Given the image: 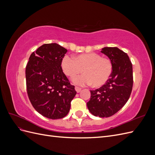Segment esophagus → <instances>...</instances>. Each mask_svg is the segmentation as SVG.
I'll return each instance as SVG.
<instances>
[{
	"instance_id": "esophagus-1",
	"label": "esophagus",
	"mask_w": 155,
	"mask_h": 155,
	"mask_svg": "<svg viewBox=\"0 0 155 155\" xmlns=\"http://www.w3.org/2000/svg\"><path fill=\"white\" fill-rule=\"evenodd\" d=\"M75 90H76V91L78 93H79V92H80V91H81V88L80 87H75Z\"/></svg>"
}]
</instances>
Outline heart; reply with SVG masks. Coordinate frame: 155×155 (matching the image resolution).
Segmentation results:
<instances>
[{
	"label": "heart",
	"instance_id": "heart-1",
	"mask_svg": "<svg viewBox=\"0 0 155 155\" xmlns=\"http://www.w3.org/2000/svg\"><path fill=\"white\" fill-rule=\"evenodd\" d=\"M61 67L67 76L72 78L83 72L85 74L72 79L78 85H91L100 87L107 82L112 72V64L108 58H102L97 53H87L76 58L65 55L61 61Z\"/></svg>",
	"mask_w": 155,
	"mask_h": 155
}]
</instances>
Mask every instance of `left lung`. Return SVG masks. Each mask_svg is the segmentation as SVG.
Instances as JSON below:
<instances>
[{"mask_svg":"<svg viewBox=\"0 0 155 155\" xmlns=\"http://www.w3.org/2000/svg\"><path fill=\"white\" fill-rule=\"evenodd\" d=\"M101 52L112 64L109 80L100 88L91 91L87 107L91 113L101 118L114 115L128 101L133 88V65L129 56L117 47H104Z\"/></svg>","mask_w":155,"mask_h":155,"instance_id":"8db88e82","label":"left lung"}]
</instances>
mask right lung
<instances>
[{
    "instance_id": "1",
    "label": "right lung",
    "mask_w": 155,
    "mask_h": 155,
    "mask_svg": "<svg viewBox=\"0 0 155 155\" xmlns=\"http://www.w3.org/2000/svg\"><path fill=\"white\" fill-rule=\"evenodd\" d=\"M67 50L57 43L45 44L33 52L26 67L27 92L34 109L50 119L63 118L76 94L63 73L61 61Z\"/></svg>"
}]
</instances>
